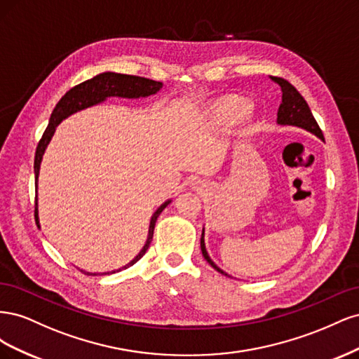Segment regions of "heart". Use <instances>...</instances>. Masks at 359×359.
<instances>
[{
	"label": "heart",
	"instance_id": "obj_1",
	"mask_svg": "<svg viewBox=\"0 0 359 359\" xmlns=\"http://www.w3.org/2000/svg\"><path fill=\"white\" fill-rule=\"evenodd\" d=\"M244 111V103L238 100H227L215 107V115L224 121H233Z\"/></svg>",
	"mask_w": 359,
	"mask_h": 359
}]
</instances>
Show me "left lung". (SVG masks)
<instances>
[{"label": "left lung", "instance_id": "8db88e82", "mask_svg": "<svg viewBox=\"0 0 359 359\" xmlns=\"http://www.w3.org/2000/svg\"><path fill=\"white\" fill-rule=\"evenodd\" d=\"M271 79H273L276 83H278L281 88V103H280L278 112H277V123L281 126L301 127L304 130H307V132L316 135L318 137H320L323 140V133H322L319 124L316 123V119H314L307 102L304 100V97L298 93L295 86L289 83L283 78H277V76H273ZM201 250H202L203 257L206 259V262H208L215 271H219V273L227 276L224 271H222L219 266H217L211 260V257L208 256V252H206L205 241H203V231H202V236H201Z\"/></svg>", "mask_w": 359, "mask_h": 359}]
</instances>
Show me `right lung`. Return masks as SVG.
I'll list each match as a JSON object with an SVG mask.
<instances>
[{"label": "right lung", "mask_w": 359, "mask_h": 359, "mask_svg": "<svg viewBox=\"0 0 359 359\" xmlns=\"http://www.w3.org/2000/svg\"><path fill=\"white\" fill-rule=\"evenodd\" d=\"M161 82L157 81H151L147 78H140V76H132V74H121V73H112V72H106L94 76L93 79L85 81L79 85L73 86L70 91L62 95V99L57 103L55 109H53L49 124L43 133L41 139L39 140V145L36 149V158H34V173H36V191H37V178H39V170H40V163L41 157L45 154V149L49 144L50 137L53 136V132H55V127L62 121L64 118H67L69 115L82 111L85 107L94 106L97 103H102L106 100L107 97H123V99H139V97H148L151 94H156L161 88ZM170 203V201L163 203L160 208L151 217V223H149V231H148V238L144 248L140 250L139 255L132 260V262L127 264L124 268H128L135 265L137 260L142 257L147 250L153 241V235H154V226L158 219V215L161 211L166 208V206ZM34 217H36V223L39 224V214H37V194H36V210H34ZM123 268H119L116 271H111V274L118 273ZM83 274L88 276H97L93 273H86V271H82ZM109 274V273H104Z\"/></svg>", "instance_id": "obj_1"}]
</instances>
